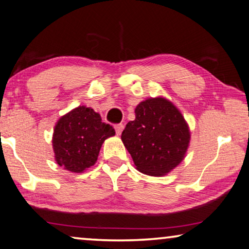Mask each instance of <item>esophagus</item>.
Wrapping results in <instances>:
<instances>
[{
	"instance_id": "1",
	"label": "esophagus",
	"mask_w": 249,
	"mask_h": 249,
	"mask_svg": "<svg viewBox=\"0 0 249 249\" xmlns=\"http://www.w3.org/2000/svg\"><path fill=\"white\" fill-rule=\"evenodd\" d=\"M124 129V125L123 124H116L115 125V131H116V134L120 135Z\"/></svg>"
}]
</instances>
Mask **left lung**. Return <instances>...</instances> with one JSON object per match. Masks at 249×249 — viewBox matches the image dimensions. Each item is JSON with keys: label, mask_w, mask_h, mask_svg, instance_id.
Masks as SVG:
<instances>
[{"label": "left lung", "mask_w": 249, "mask_h": 249, "mask_svg": "<svg viewBox=\"0 0 249 249\" xmlns=\"http://www.w3.org/2000/svg\"><path fill=\"white\" fill-rule=\"evenodd\" d=\"M190 129L180 111L164 98H150L135 108L122 141L136 169L150 176L166 175L184 159Z\"/></svg>", "instance_id": "left-lung-1"}]
</instances>
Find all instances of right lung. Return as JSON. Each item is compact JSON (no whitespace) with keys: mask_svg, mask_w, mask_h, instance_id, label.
<instances>
[{"mask_svg":"<svg viewBox=\"0 0 249 249\" xmlns=\"http://www.w3.org/2000/svg\"><path fill=\"white\" fill-rule=\"evenodd\" d=\"M113 135V126L103 123L99 114L92 108L79 106L59 118L55 126L56 162L72 173H82L96 163L104 141Z\"/></svg>","mask_w":249,"mask_h":249,"instance_id":"1","label":"right lung"}]
</instances>
